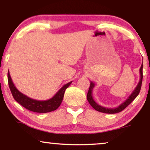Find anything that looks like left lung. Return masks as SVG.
<instances>
[{"label": "left lung", "mask_w": 150, "mask_h": 150, "mask_svg": "<svg viewBox=\"0 0 150 150\" xmlns=\"http://www.w3.org/2000/svg\"><path fill=\"white\" fill-rule=\"evenodd\" d=\"M139 72H140V80H139L138 85H137V87H135V89H134V91H132V93H131L130 95L129 96V97L127 98L124 102H122L120 106H118L117 107H115L113 108H108L104 107V106H100L98 103H96L95 100H93V95H92V91H93V88L95 87V83H93V82L91 81L89 91H88V93L87 95V100L88 102H89V103L90 104V105H91L94 109L97 110V111L104 112V113L113 114V113H117V112L122 111L124 108H126L127 106H128L129 104H130L131 102H132L133 100L137 98V96L139 95V92H140V90L141 88V84H142V81H143V63L140 67V69H139Z\"/></svg>", "instance_id": "obj_1"}]
</instances>
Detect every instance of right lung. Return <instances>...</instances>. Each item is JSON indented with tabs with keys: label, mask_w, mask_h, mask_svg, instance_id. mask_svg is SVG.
I'll list each match as a JSON object with an SVG mask.
<instances>
[{
	"label": "right lung",
	"mask_w": 150,
	"mask_h": 150,
	"mask_svg": "<svg viewBox=\"0 0 150 150\" xmlns=\"http://www.w3.org/2000/svg\"><path fill=\"white\" fill-rule=\"evenodd\" d=\"M8 83L11 90L12 96L16 102L26 109L35 112H48L57 109L61 105L64 96L65 91L72 81L65 84L57 91V93L50 99L47 100H37L32 99L18 91L12 81L9 71H8Z\"/></svg>",
	"instance_id": "right-lung-1"
}]
</instances>
